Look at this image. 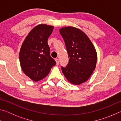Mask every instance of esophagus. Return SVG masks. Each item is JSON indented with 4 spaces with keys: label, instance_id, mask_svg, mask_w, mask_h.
I'll return each instance as SVG.
<instances>
[{
    "label": "esophagus",
    "instance_id": "esophagus-1",
    "mask_svg": "<svg viewBox=\"0 0 121 121\" xmlns=\"http://www.w3.org/2000/svg\"><path fill=\"white\" fill-rule=\"evenodd\" d=\"M56 64L57 65H59V60L58 59H56Z\"/></svg>",
    "mask_w": 121,
    "mask_h": 121
}]
</instances>
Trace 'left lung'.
Returning <instances> with one entry per match:
<instances>
[{
	"instance_id": "8db88e82",
	"label": "left lung",
	"mask_w": 121,
	"mask_h": 121,
	"mask_svg": "<svg viewBox=\"0 0 121 121\" xmlns=\"http://www.w3.org/2000/svg\"><path fill=\"white\" fill-rule=\"evenodd\" d=\"M59 32L69 58L67 66L61 67L62 71L70 83L79 85L88 80L95 68V48L88 36L79 29L65 26L61 28Z\"/></svg>"
}]
</instances>
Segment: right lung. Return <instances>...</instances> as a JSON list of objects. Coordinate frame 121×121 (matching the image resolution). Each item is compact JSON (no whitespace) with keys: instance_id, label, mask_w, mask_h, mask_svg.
Returning a JSON list of instances; mask_svg holds the SVG:
<instances>
[{"instance_id":"right-lung-1","label":"right lung","mask_w":121,"mask_h":121,"mask_svg":"<svg viewBox=\"0 0 121 121\" xmlns=\"http://www.w3.org/2000/svg\"><path fill=\"white\" fill-rule=\"evenodd\" d=\"M54 26L39 24L28 34L22 44L19 58L22 70L33 81L48 76L56 62L50 56L48 40Z\"/></svg>"}]
</instances>
